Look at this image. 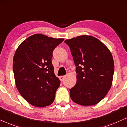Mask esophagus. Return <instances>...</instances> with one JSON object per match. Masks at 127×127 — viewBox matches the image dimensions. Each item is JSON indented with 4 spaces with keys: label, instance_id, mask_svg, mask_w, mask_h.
Listing matches in <instances>:
<instances>
[{
    "label": "esophagus",
    "instance_id": "esophagus-1",
    "mask_svg": "<svg viewBox=\"0 0 127 127\" xmlns=\"http://www.w3.org/2000/svg\"><path fill=\"white\" fill-rule=\"evenodd\" d=\"M64 78H65V76H61L60 77H59V79H60L61 81H63Z\"/></svg>",
    "mask_w": 127,
    "mask_h": 127
}]
</instances>
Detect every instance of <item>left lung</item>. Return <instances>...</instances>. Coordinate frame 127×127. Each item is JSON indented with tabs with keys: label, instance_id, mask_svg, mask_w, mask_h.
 <instances>
[{
	"label": "left lung",
	"instance_id": "8db88e82",
	"mask_svg": "<svg viewBox=\"0 0 127 127\" xmlns=\"http://www.w3.org/2000/svg\"><path fill=\"white\" fill-rule=\"evenodd\" d=\"M64 42L69 47L76 66L77 81L69 90L72 100L81 105L96 104L112 85L114 64L111 53L91 36H80Z\"/></svg>",
	"mask_w": 127,
	"mask_h": 127
}]
</instances>
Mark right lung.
<instances>
[{"instance_id":"obj_1","label":"right lung","mask_w":127,"mask_h":127,"mask_svg":"<svg viewBox=\"0 0 127 127\" xmlns=\"http://www.w3.org/2000/svg\"><path fill=\"white\" fill-rule=\"evenodd\" d=\"M42 34L28 37L13 57V70L17 89L29 104L36 107L52 104L61 81L52 64L55 48L64 41Z\"/></svg>"}]
</instances>
